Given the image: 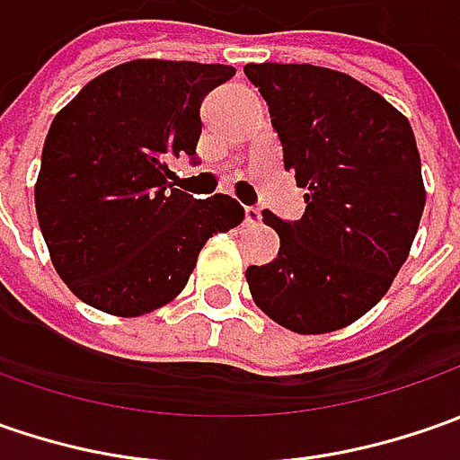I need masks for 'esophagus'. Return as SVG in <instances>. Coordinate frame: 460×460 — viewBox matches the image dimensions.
Segmentation results:
<instances>
[{
	"instance_id": "34e87169",
	"label": "esophagus",
	"mask_w": 460,
	"mask_h": 460,
	"mask_svg": "<svg viewBox=\"0 0 460 460\" xmlns=\"http://www.w3.org/2000/svg\"><path fill=\"white\" fill-rule=\"evenodd\" d=\"M245 222L248 225H258L261 222V209L258 207H245Z\"/></svg>"
}]
</instances>
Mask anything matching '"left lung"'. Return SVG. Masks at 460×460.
Listing matches in <instances>:
<instances>
[{
	"label": "left lung",
	"instance_id": "1",
	"mask_svg": "<svg viewBox=\"0 0 460 460\" xmlns=\"http://www.w3.org/2000/svg\"><path fill=\"white\" fill-rule=\"evenodd\" d=\"M307 209L284 222L279 256L245 271L274 323L323 335L356 323L389 292L425 209L410 119L358 79L312 63H248Z\"/></svg>",
	"mask_w": 460,
	"mask_h": 460
}]
</instances>
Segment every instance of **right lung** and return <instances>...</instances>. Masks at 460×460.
<instances>
[{"label": "right lung", "mask_w": 460, "mask_h": 460, "mask_svg": "<svg viewBox=\"0 0 460 460\" xmlns=\"http://www.w3.org/2000/svg\"><path fill=\"white\" fill-rule=\"evenodd\" d=\"M222 63L137 58L92 79L56 115L35 181L45 245L66 287L117 317L176 299L204 243L238 227L227 194L194 199L168 164L194 155L207 92Z\"/></svg>", "instance_id": "right-lung-1"}]
</instances>
